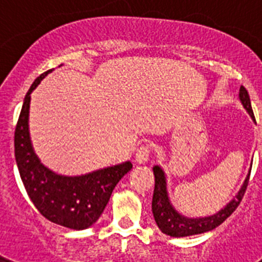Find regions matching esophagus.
<instances>
[{
    "instance_id": "esophagus-1",
    "label": "esophagus",
    "mask_w": 262,
    "mask_h": 262,
    "mask_svg": "<svg viewBox=\"0 0 262 262\" xmlns=\"http://www.w3.org/2000/svg\"><path fill=\"white\" fill-rule=\"evenodd\" d=\"M149 145H142V147L139 148L138 152L135 155V161L138 164H144L148 161V157H149Z\"/></svg>"
}]
</instances>
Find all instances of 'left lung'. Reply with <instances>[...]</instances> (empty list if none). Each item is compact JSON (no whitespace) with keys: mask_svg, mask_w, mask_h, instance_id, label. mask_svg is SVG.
<instances>
[{"mask_svg":"<svg viewBox=\"0 0 262 262\" xmlns=\"http://www.w3.org/2000/svg\"><path fill=\"white\" fill-rule=\"evenodd\" d=\"M239 99L243 107L247 110V113L251 115V118L256 123L253 110H252L251 98H249L248 92H247L244 86H240ZM249 173H251V170H249L247 177H245L240 190L236 193V195L233 196L230 202L224 206L223 209H221L215 214L209 215V216L190 217L181 214V212H178L174 209V206L172 205L170 198H169L165 172H164V169L160 165H155V190L154 198H152V214H154L157 227H159L161 232L168 236H172V237H185V236L198 235V233H205L212 231L217 226H221L227 217L235 211L236 207L239 206L240 201L243 200V195L245 193V189H247V185H248Z\"/></svg>","mask_w":262,"mask_h":262,"instance_id":"8db88e82","label":"left lung"}]
</instances>
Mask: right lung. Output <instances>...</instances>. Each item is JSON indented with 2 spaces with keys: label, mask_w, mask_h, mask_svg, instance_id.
<instances>
[{
  "label": "right lung",
  "mask_w": 262,
  "mask_h": 262,
  "mask_svg": "<svg viewBox=\"0 0 262 262\" xmlns=\"http://www.w3.org/2000/svg\"><path fill=\"white\" fill-rule=\"evenodd\" d=\"M52 69L39 76L27 92L14 135L18 170L30 200L48 221L72 230H86L99 219L120 178L133 169L131 161L81 176H64L41 164L30 138L31 93Z\"/></svg>",
  "instance_id": "right-lung-1"
}]
</instances>
